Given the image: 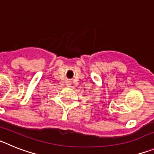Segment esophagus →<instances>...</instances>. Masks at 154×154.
Masks as SVG:
<instances>
[{"label":"esophagus","mask_w":154,"mask_h":154,"mask_svg":"<svg viewBox=\"0 0 154 154\" xmlns=\"http://www.w3.org/2000/svg\"><path fill=\"white\" fill-rule=\"evenodd\" d=\"M66 85H67L68 86H69V85H71V82H69V81H68L67 82H66Z\"/></svg>","instance_id":"esophagus-1"}]
</instances>
